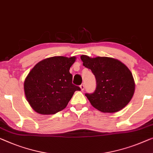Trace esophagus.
<instances>
[{
  "label": "esophagus",
  "mask_w": 153,
  "mask_h": 153,
  "mask_svg": "<svg viewBox=\"0 0 153 153\" xmlns=\"http://www.w3.org/2000/svg\"><path fill=\"white\" fill-rule=\"evenodd\" d=\"M79 86H80V88H81L82 91H84V87H85V86H84V83L82 84Z\"/></svg>",
  "instance_id": "obj_1"
}]
</instances>
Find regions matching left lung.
<instances>
[{"mask_svg": "<svg viewBox=\"0 0 153 153\" xmlns=\"http://www.w3.org/2000/svg\"><path fill=\"white\" fill-rule=\"evenodd\" d=\"M81 60L96 79L94 92L85 93L91 105L103 113H115L128 104L135 91V82L126 65L108 57L91 58L82 55Z\"/></svg>", "mask_w": 153, "mask_h": 153, "instance_id": "8db88e82", "label": "left lung"}]
</instances>
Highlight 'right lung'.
<instances>
[{
  "instance_id": "1",
  "label": "right lung",
  "mask_w": 153,
  "mask_h": 153,
  "mask_svg": "<svg viewBox=\"0 0 153 153\" xmlns=\"http://www.w3.org/2000/svg\"><path fill=\"white\" fill-rule=\"evenodd\" d=\"M75 57L55 56L36 65L24 83L27 101L36 112L51 115L66 108L79 86L72 83L69 69Z\"/></svg>"
}]
</instances>
